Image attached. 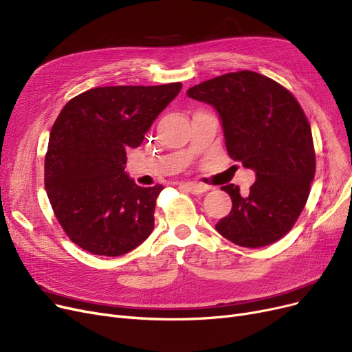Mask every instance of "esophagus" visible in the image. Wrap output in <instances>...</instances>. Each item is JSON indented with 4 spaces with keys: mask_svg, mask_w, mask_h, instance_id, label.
I'll return each instance as SVG.
<instances>
[{
    "mask_svg": "<svg viewBox=\"0 0 352 352\" xmlns=\"http://www.w3.org/2000/svg\"><path fill=\"white\" fill-rule=\"evenodd\" d=\"M182 186L185 188L186 190H189L190 193H193V195H202V193L209 190V186L200 185V183H190V182H188V183H182Z\"/></svg>",
    "mask_w": 352,
    "mask_h": 352,
    "instance_id": "1",
    "label": "esophagus"
}]
</instances>
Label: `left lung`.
I'll return each mask as SVG.
<instances>
[{
    "label": "left lung",
    "mask_w": 352,
    "mask_h": 352,
    "mask_svg": "<svg viewBox=\"0 0 352 352\" xmlns=\"http://www.w3.org/2000/svg\"><path fill=\"white\" fill-rule=\"evenodd\" d=\"M188 97L216 110L228 155L256 176L245 196L232 183L222 186L232 210L216 230L245 248L276 242L302 212L315 176L312 133L302 109L285 87L248 70L200 82Z\"/></svg>",
    "instance_id": "1"
}]
</instances>
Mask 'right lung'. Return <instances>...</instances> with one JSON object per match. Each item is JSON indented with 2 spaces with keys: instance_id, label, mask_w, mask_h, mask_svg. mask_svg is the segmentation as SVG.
<instances>
[{
  "instance_id": "1",
  "label": "right lung",
  "mask_w": 352,
  "mask_h": 352,
  "mask_svg": "<svg viewBox=\"0 0 352 352\" xmlns=\"http://www.w3.org/2000/svg\"><path fill=\"white\" fill-rule=\"evenodd\" d=\"M182 82L97 87L72 98L50 133L45 190L69 238L94 255L120 256L155 229L163 186H138L126 169Z\"/></svg>"
}]
</instances>
